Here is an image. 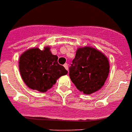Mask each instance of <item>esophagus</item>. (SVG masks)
<instances>
[{
    "mask_svg": "<svg viewBox=\"0 0 132 132\" xmlns=\"http://www.w3.org/2000/svg\"><path fill=\"white\" fill-rule=\"evenodd\" d=\"M64 68H65V69H66V70L68 71V64H67V63H65V64H64Z\"/></svg>",
    "mask_w": 132,
    "mask_h": 132,
    "instance_id": "esophagus-1",
    "label": "esophagus"
}]
</instances>
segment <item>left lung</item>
<instances>
[{"label": "left lung", "instance_id": "left-lung-1", "mask_svg": "<svg viewBox=\"0 0 132 132\" xmlns=\"http://www.w3.org/2000/svg\"><path fill=\"white\" fill-rule=\"evenodd\" d=\"M70 77L78 90L90 94L100 89L109 72L108 58L100 50L85 46L77 50Z\"/></svg>", "mask_w": 132, "mask_h": 132}]
</instances>
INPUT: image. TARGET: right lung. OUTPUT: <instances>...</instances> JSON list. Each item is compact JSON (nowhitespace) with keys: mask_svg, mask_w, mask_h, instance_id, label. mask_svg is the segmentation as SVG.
Returning a JSON list of instances; mask_svg holds the SVG:
<instances>
[{"mask_svg":"<svg viewBox=\"0 0 132 132\" xmlns=\"http://www.w3.org/2000/svg\"><path fill=\"white\" fill-rule=\"evenodd\" d=\"M57 59L48 46L43 50L33 47L25 51L19 58V70L26 85L40 92L51 88L57 79L68 72L58 64Z\"/></svg>","mask_w":132,"mask_h":132,"instance_id":"1","label":"right lung"}]
</instances>
